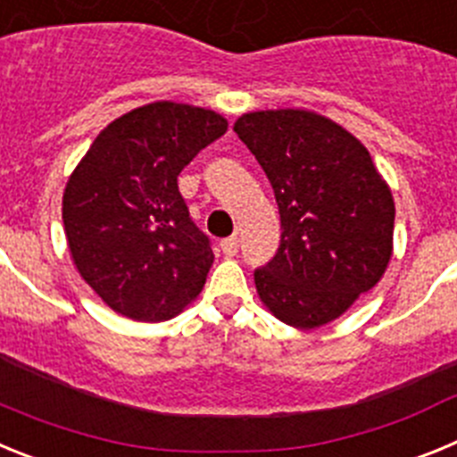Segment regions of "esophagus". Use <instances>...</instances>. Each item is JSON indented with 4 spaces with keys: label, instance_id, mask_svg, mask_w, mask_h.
Returning <instances> with one entry per match:
<instances>
[{
    "label": "esophagus",
    "instance_id": "esophagus-1",
    "mask_svg": "<svg viewBox=\"0 0 457 457\" xmlns=\"http://www.w3.org/2000/svg\"><path fill=\"white\" fill-rule=\"evenodd\" d=\"M237 249H240V240L236 236L221 240V252H224V256H236Z\"/></svg>",
    "mask_w": 457,
    "mask_h": 457
}]
</instances>
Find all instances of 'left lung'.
Segmentation results:
<instances>
[{"instance_id":"8db88e82","label":"left lung","mask_w":457,"mask_h":457,"mask_svg":"<svg viewBox=\"0 0 457 457\" xmlns=\"http://www.w3.org/2000/svg\"><path fill=\"white\" fill-rule=\"evenodd\" d=\"M233 130L263 167L281 242L253 272L281 322L316 329L378 284L394 249V196L357 137L306 109L242 114Z\"/></svg>"}]
</instances>
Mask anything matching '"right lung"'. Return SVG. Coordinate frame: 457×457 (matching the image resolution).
<instances>
[{"mask_svg": "<svg viewBox=\"0 0 457 457\" xmlns=\"http://www.w3.org/2000/svg\"><path fill=\"white\" fill-rule=\"evenodd\" d=\"M224 116L192 104L137 107L96 137L63 192V228L82 278L116 313L179 316L215 261L189 217L179 173L220 139Z\"/></svg>", "mask_w": 457, "mask_h": 457, "instance_id": "add662e5", "label": "right lung"}]
</instances>
